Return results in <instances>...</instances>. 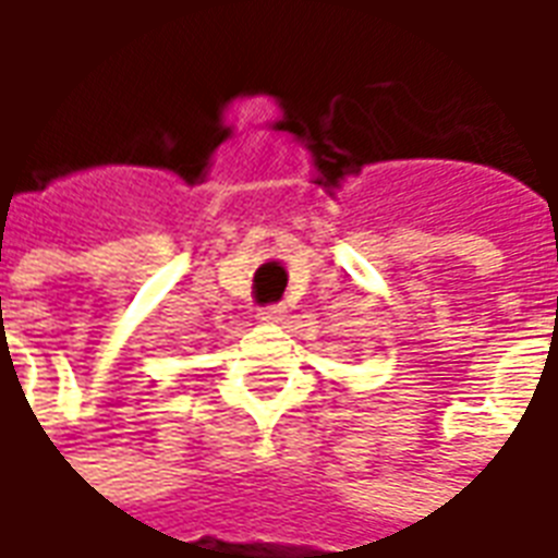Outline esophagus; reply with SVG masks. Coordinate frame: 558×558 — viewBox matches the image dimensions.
Listing matches in <instances>:
<instances>
[{
  "label": "esophagus",
  "instance_id": "34e87169",
  "mask_svg": "<svg viewBox=\"0 0 558 558\" xmlns=\"http://www.w3.org/2000/svg\"><path fill=\"white\" fill-rule=\"evenodd\" d=\"M256 316H259L263 323H280V319L287 316V307H283V304H268V307H263Z\"/></svg>",
  "mask_w": 558,
  "mask_h": 558
}]
</instances>
